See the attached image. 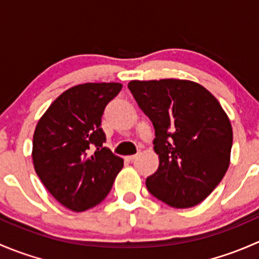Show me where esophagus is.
<instances>
[{
    "instance_id": "34e87169",
    "label": "esophagus",
    "mask_w": 259,
    "mask_h": 259,
    "mask_svg": "<svg viewBox=\"0 0 259 259\" xmlns=\"http://www.w3.org/2000/svg\"><path fill=\"white\" fill-rule=\"evenodd\" d=\"M137 158H138V154H137V155H129V156H126V159H127V160H129V161L135 160V159H137Z\"/></svg>"
}]
</instances>
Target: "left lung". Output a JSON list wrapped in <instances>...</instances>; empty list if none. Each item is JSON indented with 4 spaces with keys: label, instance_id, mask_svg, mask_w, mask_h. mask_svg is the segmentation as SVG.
<instances>
[{
    "label": "left lung",
    "instance_id": "obj_1",
    "mask_svg": "<svg viewBox=\"0 0 259 259\" xmlns=\"http://www.w3.org/2000/svg\"><path fill=\"white\" fill-rule=\"evenodd\" d=\"M127 88L155 129L159 168L146 178L148 190L173 208L199 204L231 160L233 132L221 104L188 80H134Z\"/></svg>",
    "mask_w": 259,
    "mask_h": 259
}]
</instances>
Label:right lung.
I'll list each match as a JSON object with an SVG mask.
<instances>
[{
    "label": "right lung",
    "mask_w": 259,
    "mask_h": 259,
    "mask_svg": "<svg viewBox=\"0 0 259 259\" xmlns=\"http://www.w3.org/2000/svg\"><path fill=\"white\" fill-rule=\"evenodd\" d=\"M119 82H88L62 93L36 125L32 160L38 178L64 207L83 211L105 199L124 160L103 146L105 106Z\"/></svg>",
    "instance_id": "right-lung-1"
}]
</instances>
